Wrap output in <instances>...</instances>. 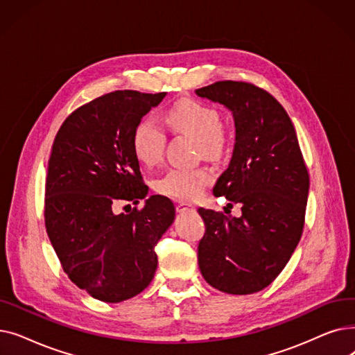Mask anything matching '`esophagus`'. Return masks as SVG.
Wrapping results in <instances>:
<instances>
[{
    "label": "esophagus",
    "instance_id": "1",
    "mask_svg": "<svg viewBox=\"0 0 355 355\" xmlns=\"http://www.w3.org/2000/svg\"><path fill=\"white\" fill-rule=\"evenodd\" d=\"M175 210L178 213H184V211H194V207L191 206V204H187L184 201H177L175 202Z\"/></svg>",
    "mask_w": 355,
    "mask_h": 355
}]
</instances>
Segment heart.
Segmentation results:
<instances>
[{
	"label": "heart",
	"mask_w": 355,
	"mask_h": 355,
	"mask_svg": "<svg viewBox=\"0 0 355 355\" xmlns=\"http://www.w3.org/2000/svg\"><path fill=\"white\" fill-rule=\"evenodd\" d=\"M165 122L174 132L197 139L198 153L207 158H220L227 149V137L221 128V116L213 106L196 99H181L168 107ZM166 135L153 119L142 118L132 130V153L144 165H154L162 155ZM211 181L206 168H171L154 181V189L175 200H194Z\"/></svg>",
	"instance_id": "obj_1"
}]
</instances>
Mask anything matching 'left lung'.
<instances>
[{
    "mask_svg": "<svg viewBox=\"0 0 355 355\" xmlns=\"http://www.w3.org/2000/svg\"><path fill=\"white\" fill-rule=\"evenodd\" d=\"M196 93L233 112L234 151L213 193L232 207L241 206L239 218L198 209L206 225L198 266L221 292L254 293L275 281L300 243L308 168L291 118L269 92L249 82L220 80Z\"/></svg>",
    "mask_w": 355,
    "mask_h": 355,
    "instance_id": "1",
    "label": "left lung"
}]
</instances>
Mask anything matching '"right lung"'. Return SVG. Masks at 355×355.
Here are the masks:
<instances>
[{"label":"right lung","instance_id":"add662e5","mask_svg":"<svg viewBox=\"0 0 355 355\" xmlns=\"http://www.w3.org/2000/svg\"><path fill=\"white\" fill-rule=\"evenodd\" d=\"M164 96L165 92L106 93L74 109L53 142L47 234L70 281L103 302H122L151 284L155 246L174 221V204L164 196H151L130 213H114L118 201L138 204L148 194L130 138Z\"/></svg>","mask_w":355,"mask_h":355}]
</instances>
